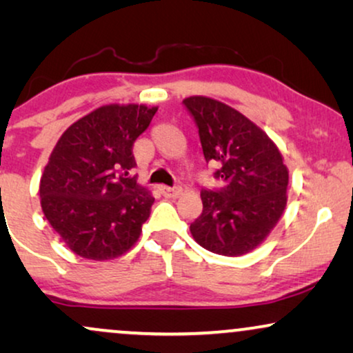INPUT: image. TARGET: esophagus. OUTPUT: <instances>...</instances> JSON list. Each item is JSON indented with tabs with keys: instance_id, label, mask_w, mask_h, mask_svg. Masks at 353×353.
Masks as SVG:
<instances>
[{
	"instance_id": "esophagus-1",
	"label": "esophagus",
	"mask_w": 353,
	"mask_h": 353,
	"mask_svg": "<svg viewBox=\"0 0 353 353\" xmlns=\"http://www.w3.org/2000/svg\"><path fill=\"white\" fill-rule=\"evenodd\" d=\"M161 192H162L163 196H167V197H176V196L181 194V188H178V186H173V188L162 186L161 188Z\"/></svg>"
}]
</instances>
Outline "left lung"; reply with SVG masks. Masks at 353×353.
<instances>
[{
	"label": "left lung",
	"instance_id": "left-lung-1",
	"mask_svg": "<svg viewBox=\"0 0 353 353\" xmlns=\"http://www.w3.org/2000/svg\"><path fill=\"white\" fill-rule=\"evenodd\" d=\"M194 120L205 162L221 188H204L192 238L210 252L236 257L257 248L286 207L289 173L272 139L230 105L192 96L183 101Z\"/></svg>",
	"mask_w": 353,
	"mask_h": 353
}]
</instances>
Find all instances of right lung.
Returning a JSON list of instances; mask_svg holds the SVG:
<instances>
[{"mask_svg":"<svg viewBox=\"0 0 353 353\" xmlns=\"http://www.w3.org/2000/svg\"><path fill=\"white\" fill-rule=\"evenodd\" d=\"M157 108L104 105L65 130L40 183L43 214L70 250L108 260L137 243L154 204L130 175L133 143Z\"/></svg>","mask_w":353,"mask_h":353,"instance_id":"obj_1","label":"right lung"}]
</instances>
